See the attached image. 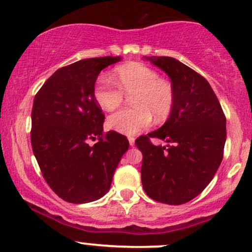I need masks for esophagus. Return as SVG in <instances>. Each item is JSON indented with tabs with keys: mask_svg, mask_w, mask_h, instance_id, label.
<instances>
[{
	"mask_svg": "<svg viewBox=\"0 0 252 252\" xmlns=\"http://www.w3.org/2000/svg\"><path fill=\"white\" fill-rule=\"evenodd\" d=\"M128 140H129V144H130V146H134V144H135V138L134 137H129L128 138Z\"/></svg>",
	"mask_w": 252,
	"mask_h": 252,
	"instance_id": "obj_1",
	"label": "esophagus"
}]
</instances>
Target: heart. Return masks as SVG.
Wrapping results in <instances>:
<instances>
[{
	"mask_svg": "<svg viewBox=\"0 0 252 252\" xmlns=\"http://www.w3.org/2000/svg\"><path fill=\"white\" fill-rule=\"evenodd\" d=\"M111 84L105 78L97 80L94 97L105 111H114L124 102V94L131 96L134 108L115 112L108 118L110 129L132 136L146 129L152 122L166 120L175 102L173 84L158 76V71L142 63H128L112 72Z\"/></svg>",
	"mask_w": 252,
	"mask_h": 252,
	"instance_id": "obj_1",
	"label": "heart"
}]
</instances>
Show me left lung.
Listing matches in <instances>:
<instances>
[{"mask_svg": "<svg viewBox=\"0 0 252 252\" xmlns=\"http://www.w3.org/2000/svg\"><path fill=\"white\" fill-rule=\"evenodd\" d=\"M146 59L168 74L175 102L160 129L135 141L143 154V189L156 201L181 205L200 194L220 166L226 118L209 82L198 72L170 57ZM150 138L170 144L154 146Z\"/></svg>", "mask_w": 252, "mask_h": 252, "instance_id": "1", "label": "left lung"}]
</instances>
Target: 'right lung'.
Returning a JSON list of instances; mask_svg holds the SVG:
<instances>
[{
	"label": "right lung",
	"mask_w": 252,
	"mask_h": 252,
	"mask_svg": "<svg viewBox=\"0 0 252 252\" xmlns=\"http://www.w3.org/2000/svg\"><path fill=\"white\" fill-rule=\"evenodd\" d=\"M121 57L90 58L59 68L34 98L31 142L42 176L63 200L85 204L110 189L129 141L104 134V114L94 97L98 74ZM98 139L90 146L88 141Z\"/></svg>",
	"instance_id": "add662e5"
}]
</instances>
